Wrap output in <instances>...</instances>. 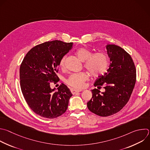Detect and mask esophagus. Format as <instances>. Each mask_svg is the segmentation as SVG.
<instances>
[{"mask_svg":"<svg viewBox=\"0 0 150 150\" xmlns=\"http://www.w3.org/2000/svg\"><path fill=\"white\" fill-rule=\"evenodd\" d=\"M81 91H82L81 89H74V88L71 89V92H72V94H75L76 93L79 92H81Z\"/></svg>","mask_w":150,"mask_h":150,"instance_id":"esophagus-1","label":"esophagus"}]
</instances>
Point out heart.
<instances>
[{
	"label": "heart",
	"mask_w": 150,
	"mask_h": 150,
	"mask_svg": "<svg viewBox=\"0 0 150 150\" xmlns=\"http://www.w3.org/2000/svg\"><path fill=\"white\" fill-rule=\"evenodd\" d=\"M78 58L84 61V67L88 71L91 76L96 77L103 75L107 71L108 67V57L103 52H97L92 54V52L86 47H80L76 51ZM65 57L60 61V66H64ZM88 75L85 72L71 74L67 79L66 82L69 86L75 88H81L85 85Z\"/></svg>",
	"instance_id": "obj_1"
}]
</instances>
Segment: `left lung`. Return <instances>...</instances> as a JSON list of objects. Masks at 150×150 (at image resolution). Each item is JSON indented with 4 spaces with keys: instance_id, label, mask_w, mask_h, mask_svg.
Returning <instances> with one entry per match:
<instances>
[{
    "instance_id": "1",
    "label": "left lung",
    "mask_w": 150,
    "mask_h": 150,
    "mask_svg": "<svg viewBox=\"0 0 150 150\" xmlns=\"http://www.w3.org/2000/svg\"><path fill=\"white\" fill-rule=\"evenodd\" d=\"M110 64L107 72L99 76L93 84L98 88L105 86V92L92 89V97L87 103L88 108L101 117L119 112L129 101L136 82V69L131 56L115 45L106 46Z\"/></svg>"
}]
</instances>
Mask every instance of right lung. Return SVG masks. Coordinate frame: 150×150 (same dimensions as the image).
Masks as SVG:
<instances>
[{"label": "right lung", "instance_id": "right-lung-1", "mask_svg": "<svg viewBox=\"0 0 150 150\" xmlns=\"http://www.w3.org/2000/svg\"><path fill=\"white\" fill-rule=\"evenodd\" d=\"M72 45L58 40L46 42L32 48L23 58L20 67L21 90L29 107L40 117L55 118L68 108L72 95L69 89L62 83L55 91L50 83L59 79L57 68Z\"/></svg>", "mask_w": 150, "mask_h": 150}]
</instances>
